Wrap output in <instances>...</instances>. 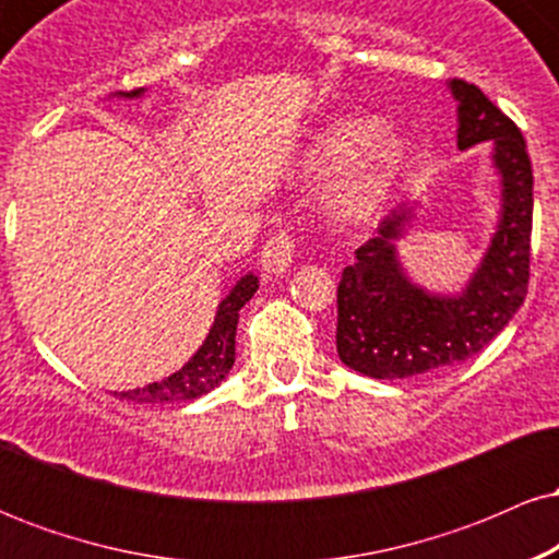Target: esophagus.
I'll use <instances>...</instances> for the list:
<instances>
[{
	"label": "esophagus",
	"mask_w": 559,
	"mask_h": 559,
	"mask_svg": "<svg viewBox=\"0 0 559 559\" xmlns=\"http://www.w3.org/2000/svg\"><path fill=\"white\" fill-rule=\"evenodd\" d=\"M294 258H297V241H294V236L286 234V230H278V234H273L265 247H262L260 265L265 273L284 275L288 267H292Z\"/></svg>",
	"instance_id": "esophagus-1"
}]
</instances>
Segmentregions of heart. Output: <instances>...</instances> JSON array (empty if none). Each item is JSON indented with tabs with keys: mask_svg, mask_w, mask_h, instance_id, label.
Masks as SVG:
<instances>
[{
	"mask_svg": "<svg viewBox=\"0 0 559 559\" xmlns=\"http://www.w3.org/2000/svg\"><path fill=\"white\" fill-rule=\"evenodd\" d=\"M413 168V144L400 128L370 115H349L325 123L307 141L301 170L333 178L331 213L344 223H368L389 207Z\"/></svg>",
	"mask_w": 559,
	"mask_h": 559,
	"instance_id": "heart-1",
	"label": "heart"
}]
</instances>
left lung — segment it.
I'll return each instance as SVG.
<instances>
[{"label":"left lung","instance_id":"1","mask_svg":"<svg viewBox=\"0 0 559 559\" xmlns=\"http://www.w3.org/2000/svg\"><path fill=\"white\" fill-rule=\"evenodd\" d=\"M457 102V146L489 141L499 176V221L480 265L460 294H436L409 281L396 241L415 204H402L355 252L338 281L336 352L346 368L400 381L452 368L478 355L521 310L528 294L534 173L525 139L473 83L449 81Z\"/></svg>","mask_w":559,"mask_h":559}]
</instances>
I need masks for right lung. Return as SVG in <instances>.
Returning <instances> with one entry per match:
<instances>
[{
    "instance_id": "right-lung-1",
    "label": "right lung",
    "mask_w": 559,
    "mask_h": 559,
    "mask_svg": "<svg viewBox=\"0 0 559 559\" xmlns=\"http://www.w3.org/2000/svg\"><path fill=\"white\" fill-rule=\"evenodd\" d=\"M144 88L136 92H118L115 96L123 99H139ZM260 281L254 273L241 275L236 286L223 297L217 305L215 323L210 325L207 338L194 352L189 362L181 370L163 378V381L146 383V386L133 391H115L118 400H128L136 404H168V402H191L197 396H204L207 391L221 386L226 381L228 370L234 368L236 360V325H239V310L258 292Z\"/></svg>"
}]
</instances>
